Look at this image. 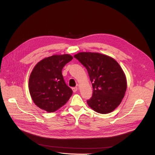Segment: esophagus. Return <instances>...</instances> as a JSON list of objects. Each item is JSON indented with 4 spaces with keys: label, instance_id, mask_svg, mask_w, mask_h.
<instances>
[{
    "label": "esophagus",
    "instance_id": "1",
    "mask_svg": "<svg viewBox=\"0 0 155 155\" xmlns=\"http://www.w3.org/2000/svg\"><path fill=\"white\" fill-rule=\"evenodd\" d=\"M72 90H73L74 92H76L78 90V87H74V88H72Z\"/></svg>",
    "mask_w": 155,
    "mask_h": 155
}]
</instances>
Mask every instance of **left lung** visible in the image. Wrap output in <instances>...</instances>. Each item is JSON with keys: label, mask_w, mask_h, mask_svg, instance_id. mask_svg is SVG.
<instances>
[{"label": "left lung", "mask_w": 155, "mask_h": 155, "mask_svg": "<svg viewBox=\"0 0 155 155\" xmlns=\"http://www.w3.org/2000/svg\"><path fill=\"white\" fill-rule=\"evenodd\" d=\"M74 57L87 68L93 93L87 101L92 109L100 114L114 110L126 92L127 79L118 63L109 55L97 52H79Z\"/></svg>", "instance_id": "1"}]
</instances>
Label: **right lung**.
I'll return each mask as SVG.
<instances>
[{"mask_svg": "<svg viewBox=\"0 0 155 155\" xmlns=\"http://www.w3.org/2000/svg\"><path fill=\"white\" fill-rule=\"evenodd\" d=\"M73 57L54 55L41 60L30 74L28 88L31 99L41 109L53 112L63 107L72 95L65 83L62 69Z\"/></svg>", "mask_w": 155, "mask_h": 155, "instance_id": "right-lung-1", "label": "right lung"}]
</instances>
